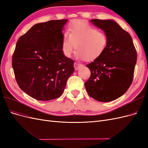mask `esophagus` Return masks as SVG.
Here are the masks:
<instances>
[{"label":"esophagus","instance_id":"esophagus-1","mask_svg":"<svg viewBox=\"0 0 148 148\" xmlns=\"http://www.w3.org/2000/svg\"><path fill=\"white\" fill-rule=\"evenodd\" d=\"M82 66H83L82 64L77 63V62H75V64H74V67H75V70H78L80 68V67Z\"/></svg>","mask_w":148,"mask_h":148}]
</instances>
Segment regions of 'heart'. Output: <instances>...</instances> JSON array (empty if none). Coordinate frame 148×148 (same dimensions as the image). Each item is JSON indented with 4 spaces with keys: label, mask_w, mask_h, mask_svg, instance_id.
Here are the masks:
<instances>
[{
    "label": "heart",
    "mask_w": 148,
    "mask_h": 148,
    "mask_svg": "<svg viewBox=\"0 0 148 148\" xmlns=\"http://www.w3.org/2000/svg\"><path fill=\"white\" fill-rule=\"evenodd\" d=\"M108 44L107 35L86 22L76 21L71 25L69 31L63 34L62 51L69 57L75 49L76 56L79 59L95 60L105 52Z\"/></svg>",
    "instance_id": "obj_1"
}]
</instances>
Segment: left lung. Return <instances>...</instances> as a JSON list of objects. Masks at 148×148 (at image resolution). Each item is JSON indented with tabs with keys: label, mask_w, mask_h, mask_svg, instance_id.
<instances>
[{
	"label": "left lung",
	"mask_w": 148,
	"mask_h": 148,
	"mask_svg": "<svg viewBox=\"0 0 148 148\" xmlns=\"http://www.w3.org/2000/svg\"><path fill=\"white\" fill-rule=\"evenodd\" d=\"M90 21L108 38L104 53L86 66L91 76L84 83L88 95L107 102L126 92L133 81L137 54L128 33L113 20L92 19Z\"/></svg>",
	"instance_id": "obj_1"
}]
</instances>
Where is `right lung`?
I'll return each mask as SVG.
<instances>
[{"mask_svg": "<svg viewBox=\"0 0 148 148\" xmlns=\"http://www.w3.org/2000/svg\"><path fill=\"white\" fill-rule=\"evenodd\" d=\"M67 21L36 24L16 42L12 57L16 82L22 91L36 100L59 97L74 72V61L62 51V31Z\"/></svg>", "mask_w": 148, "mask_h": 148, "instance_id": "obj_1", "label": "right lung"}]
</instances>
